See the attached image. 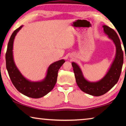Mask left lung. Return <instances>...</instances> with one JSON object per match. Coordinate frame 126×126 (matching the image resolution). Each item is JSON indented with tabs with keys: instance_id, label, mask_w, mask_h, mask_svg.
Wrapping results in <instances>:
<instances>
[{
	"instance_id": "8db88e82",
	"label": "left lung",
	"mask_w": 126,
	"mask_h": 126,
	"mask_svg": "<svg viewBox=\"0 0 126 126\" xmlns=\"http://www.w3.org/2000/svg\"><path fill=\"white\" fill-rule=\"evenodd\" d=\"M104 33L112 40L116 46V55L107 72L101 79L91 82L84 78L83 72L77 64L72 62L76 83L81 90L93 96H100L106 93L118 81L123 63V53L118 35L113 29L103 25Z\"/></svg>"
}]
</instances>
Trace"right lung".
Masks as SVG:
<instances>
[{
    "mask_svg": "<svg viewBox=\"0 0 126 126\" xmlns=\"http://www.w3.org/2000/svg\"><path fill=\"white\" fill-rule=\"evenodd\" d=\"M21 25L14 31L9 40L5 55L6 67L13 84L20 93L33 98H39L50 92L57 82L59 68L65 62L64 59L55 62L49 66L46 76L40 81H31L21 73L15 63L13 57V43L17 33L22 29Z\"/></svg>",
    "mask_w": 126,
    "mask_h": 126,
    "instance_id": "1",
    "label": "right lung"
}]
</instances>
